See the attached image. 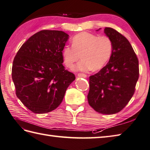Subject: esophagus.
I'll return each instance as SVG.
<instances>
[{
    "mask_svg": "<svg viewBox=\"0 0 150 150\" xmlns=\"http://www.w3.org/2000/svg\"><path fill=\"white\" fill-rule=\"evenodd\" d=\"M79 77H83V78H86L87 77V75L86 74H84V73H79L77 75Z\"/></svg>",
    "mask_w": 150,
    "mask_h": 150,
    "instance_id": "obj_1",
    "label": "esophagus"
}]
</instances>
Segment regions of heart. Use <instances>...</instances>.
Listing matches in <instances>:
<instances>
[{
  "label": "heart",
  "mask_w": 150,
  "mask_h": 150,
  "mask_svg": "<svg viewBox=\"0 0 150 150\" xmlns=\"http://www.w3.org/2000/svg\"><path fill=\"white\" fill-rule=\"evenodd\" d=\"M113 44L109 38L99 36L89 32H81L72 38V46L62 49L64 62L71 68L81 57L82 60L74 67L76 71H88L103 68L112 56Z\"/></svg>",
  "instance_id": "1"
}]
</instances>
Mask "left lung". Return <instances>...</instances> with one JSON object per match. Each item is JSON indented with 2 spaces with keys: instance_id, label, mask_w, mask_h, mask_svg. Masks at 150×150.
Here are the masks:
<instances>
[{
  "instance_id": "left-lung-1",
  "label": "left lung",
  "mask_w": 150,
  "mask_h": 150,
  "mask_svg": "<svg viewBox=\"0 0 150 150\" xmlns=\"http://www.w3.org/2000/svg\"><path fill=\"white\" fill-rule=\"evenodd\" d=\"M104 33L112 40V56L106 66L90 77L87 98L98 112L113 114L122 110L134 94L139 76V60L123 35L109 27L104 29Z\"/></svg>"
}]
</instances>
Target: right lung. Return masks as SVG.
<instances>
[{"instance_id":"add662e5","label":"right lung","mask_w":150,"mask_h":150,"mask_svg":"<svg viewBox=\"0 0 150 150\" xmlns=\"http://www.w3.org/2000/svg\"><path fill=\"white\" fill-rule=\"evenodd\" d=\"M69 35L60 30L37 32L23 44L11 70L16 95L29 110L44 114L57 108L75 81L63 66L62 49Z\"/></svg>"}]
</instances>
